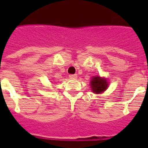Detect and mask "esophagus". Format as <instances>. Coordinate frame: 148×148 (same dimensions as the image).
Listing matches in <instances>:
<instances>
[{"label":"esophagus","mask_w":148,"mask_h":148,"mask_svg":"<svg viewBox=\"0 0 148 148\" xmlns=\"http://www.w3.org/2000/svg\"><path fill=\"white\" fill-rule=\"evenodd\" d=\"M70 78H77V75L76 74H71V75H69Z\"/></svg>","instance_id":"1"}]
</instances>
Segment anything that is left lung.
<instances>
[{
	"label": "left lung",
	"instance_id": "8db88e82",
	"mask_svg": "<svg viewBox=\"0 0 148 148\" xmlns=\"http://www.w3.org/2000/svg\"><path fill=\"white\" fill-rule=\"evenodd\" d=\"M92 91L95 93H101L108 88V84L105 78H101L100 76H95L90 82Z\"/></svg>",
	"mask_w": 148,
	"mask_h": 148
}]
</instances>
